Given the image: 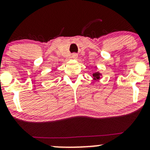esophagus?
I'll list each match as a JSON object with an SVG mask.
<instances>
[{"instance_id":"esophagus-1","label":"esophagus","mask_w":150,"mask_h":150,"mask_svg":"<svg viewBox=\"0 0 150 150\" xmlns=\"http://www.w3.org/2000/svg\"><path fill=\"white\" fill-rule=\"evenodd\" d=\"M77 56H78V55H77V53H73V54H72V58H73V59H76Z\"/></svg>"}]
</instances>
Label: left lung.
Returning <instances> with one entry per match:
<instances>
[{
  "mask_svg": "<svg viewBox=\"0 0 150 150\" xmlns=\"http://www.w3.org/2000/svg\"><path fill=\"white\" fill-rule=\"evenodd\" d=\"M92 75H93V77H94L95 80H96V79L98 80V79H99V77H99V76H100V73H98V72H97V73H94Z\"/></svg>",
  "mask_w": 150,
  "mask_h": 150,
  "instance_id": "8db88e82",
  "label": "left lung"
}]
</instances>
